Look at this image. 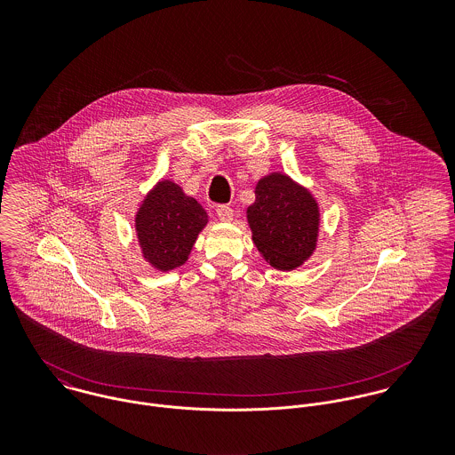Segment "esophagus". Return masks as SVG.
Masks as SVG:
<instances>
[{
    "instance_id": "1",
    "label": "esophagus",
    "mask_w": 455,
    "mask_h": 455,
    "mask_svg": "<svg viewBox=\"0 0 455 455\" xmlns=\"http://www.w3.org/2000/svg\"><path fill=\"white\" fill-rule=\"evenodd\" d=\"M215 212H217V217L224 222H229L233 219V208L229 204H219Z\"/></svg>"
}]
</instances>
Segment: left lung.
I'll use <instances>...</instances> for the list:
<instances>
[{"instance_id": "obj_1", "label": "left lung", "mask_w": 455, "mask_h": 455, "mask_svg": "<svg viewBox=\"0 0 455 455\" xmlns=\"http://www.w3.org/2000/svg\"><path fill=\"white\" fill-rule=\"evenodd\" d=\"M252 240L278 269H294L315 249L319 210L314 197L289 177L275 173L259 180L249 206Z\"/></svg>"}]
</instances>
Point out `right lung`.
<instances>
[{"instance_id": "add662e5", "label": "right lung", "mask_w": 455, "mask_h": 455, "mask_svg": "<svg viewBox=\"0 0 455 455\" xmlns=\"http://www.w3.org/2000/svg\"><path fill=\"white\" fill-rule=\"evenodd\" d=\"M206 224V212L172 182H161L136 215L138 240L143 256L168 271L182 266Z\"/></svg>"}]
</instances>
